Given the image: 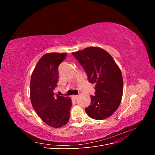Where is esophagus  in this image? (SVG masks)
Listing matches in <instances>:
<instances>
[{
    "label": "esophagus",
    "mask_w": 155,
    "mask_h": 155,
    "mask_svg": "<svg viewBox=\"0 0 155 155\" xmlns=\"http://www.w3.org/2000/svg\"><path fill=\"white\" fill-rule=\"evenodd\" d=\"M72 98L74 100H76L78 99V96L77 95H74V96H72Z\"/></svg>",
    "instance_id": "obj_1"
}]
</instances>
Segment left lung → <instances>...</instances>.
Masks as SVG:
<instances>
[{
	"instance_id": "obj_1",
	"label": "left lung",
	"mask_w": 155,
	"mask_h": 155,
	"mask_svg": "<svg viewBox=\"0 0 155 155\" xmlns=\"http://www.w3.org/2000/svg\"><path fill=\"white\" fill-rule=\"evenodd\" d=\"M72 55L85 70L88 81L95 83V94L85 108L91 118L104 120L118 109L123 95L122 74L112 56L105 50L88 47Z\"/></svg>"
}]
</instances>
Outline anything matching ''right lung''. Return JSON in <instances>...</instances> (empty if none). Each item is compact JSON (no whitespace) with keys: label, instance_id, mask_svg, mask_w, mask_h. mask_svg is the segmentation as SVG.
<instances>
[{"label":"right lung","instance_id":"add662e5","mask_svg":"<svg viewBox=\"0 0 155 155\" xmlns=\"http://www.w3.org/2000/svg\"><path fill=\"white\" fill-rule=\"evenodd\" d=\"M67 55L65 53L44 55L37 63L30 80L32 107L45 124L54 128L68 123L72 105L69 97L54 96L59 81L58 67Z\"/></svg>","mask_w":155,"mask_h":155}]
</instances>
